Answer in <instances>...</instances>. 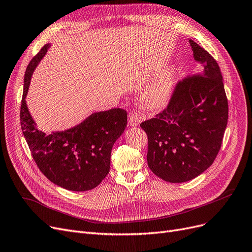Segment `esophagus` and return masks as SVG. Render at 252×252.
Masks as SVG:
<instances>
[{
	"label": "esophagus",
	"instance_id": "34e87169",
	"mask_svg": "<svg viewBox=\"0 0 252 252\" xmlns=\"http://www.w3.org/2000/svg\"><path fill=\"white\" fill-rule=\"evenodd\" d=\"M143 120H145V116L140 114V112H132L131 115L129 116V124L130 126H137L140 125Z\"/></svg>",
	"mask_w": 252,
	"mask_h": 252
}]
</instances>
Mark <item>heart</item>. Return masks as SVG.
Returning a JSON list of instances; mask_svg holds the SVG:
<instances>
[{"mask_svg": "<svg viewBox=\"0 0 252 252\" xmlns=\"http://www.w3.org/2000/svg\"><path fill=\"white\" fill-rule=\"evenodd\" d=\"M175 86V70L164 71L148 86L144 94V101L148 106L158 107L168 102Z\"/></svg>", "mask_w": 252, "mask_h": 252, "instance_id": "b5f03b06", "label": "heart"}]
</instances>
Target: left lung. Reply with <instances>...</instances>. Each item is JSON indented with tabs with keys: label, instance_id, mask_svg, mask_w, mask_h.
<instances>
[{
	"label": "left lung",
	"instance_id": "left-lung-1",
	"mask_svg": "<svg viewBox=\"0 0 252 252\" xmlns=\"http://www.w3.org/2000/svg\"><path fill=\"white\" fill-rule=\"evenodd\" d=\"M200 72L178 81L167 107L141 123L148 136L147 161L156 176L173 184L197 177L221 148L228 102L216 59L190 39Z\"/></svg>",
	"mask_w": 252,
	"mask_h": 252
}]
</instances>
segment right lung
<instances>
[{"mask_svg": "<svg viewBox=\"0 0 252 252\" xmlns=\"http://www.w3.org/2000/svg\"><path fill=\"white\" fill-rule=\"evenodd\" d=\"M48 48L49 45L43 46L26 70L20 112L22 130L43 175L65 189L84 192L96 188L109 173L112 146L126 128L127 111L112 108L94 112L81 124L62 132L46 134L38 130L25 98L34 68Z\"/></svg>", "mask_w": 252, "mask_h": 252, "instance_id": "obj_1", "label": "right lung"}]
</instances>
